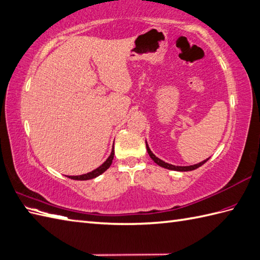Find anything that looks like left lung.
<instances>
[{
    "label": "left lung",
    "instance_id": "1",
    "mask_svg": "<svg viewBox=\"0 0 260 260\" xmlns=\"http://www.w3.org/2000/svg\"><path fill=\"white\" fill-rule=\"evenodd\" d=\"M146 146H147V151H148V153H149V155H150V158H151V159L154 161V162L157 164V165H159L160 167H162V168H166V169H169V170H175V171H191V170H194V169L199 168L200 166H203V165L206 162V161L209 159V158H208V159H206V160H204V161H201V162H199V164L191 165V166H175V165H170V164H168V162H165L164 160H161V159H159L158 157H155V155L152 153L151 150H150L147 141H146Z\"/></svg>",
    "mask_w": 260,
    "mask_h": 260
}]
</instances>
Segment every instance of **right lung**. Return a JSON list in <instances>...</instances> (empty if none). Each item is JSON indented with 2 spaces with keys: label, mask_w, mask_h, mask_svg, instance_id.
<instances>
[{
  "label": "right lung",
  "mask_w": 260,
  "mask_h": 260,
  "mask_svg": "<svg viewBox=\"0 0 260 260\" xmlns=\"http://www.w3.org/2000/svg\"><path fill=\"white\" fill-rule=\"evenodd\" d=\"M113 155H114V147H112V150H111V153L110 155H109L108 159L103 162L100 167H98L96 169L92 170L91 172H88V174H84V175H80V176H67L70 179H73V180H89V179H93V178H96L98 176L102 175L103 172H105L109 167L111 166L112 164V160H113Z\"/></svg>",
  "instance_id": "add662e5"
}]
</instances>
